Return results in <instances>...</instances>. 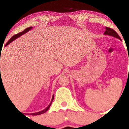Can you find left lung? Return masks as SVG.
Wrapping results in <instances>:
<instances>
[{"label":"left lung","instance_id":"obj_1","mask_svg":"<svg viewBox=\"0 0 129 129\" xmlns=\"http://www.w3.org/2000/svg\"><path fill=\"white\" fill-rule=\"evenodd\" d=\"M105 29H106V31H105L104 35L112 36V37H116V38L119 39V40H121L120 37H119V35H118V34L116 33V31H114L113 29H112V28H108V27H106Z\"/></svg>","mask_w":129,"mask_h":129}]
</instances>
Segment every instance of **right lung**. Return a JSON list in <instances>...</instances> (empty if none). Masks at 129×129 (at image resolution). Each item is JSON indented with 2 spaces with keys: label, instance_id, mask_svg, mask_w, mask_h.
<instances>
[{
  "label": "right lung",
  "instance_id": "1",
  "mask_svg": "<svg viewBox=\"0 0 129 129\" xmlns=\"http://www.w3.org/2000/svg\"><path fill=\"white\" fill-rule=\"evenodd\" d=\"M32 28H33L32 27H29V28H26V29H25L23 31H22V32H20V33H19V34H16V35H13V37H11V38L10 39V40H9L8 41V43H7L6 44V46H6L7 45H8V44H10V43H11V42H13V41H14V40H15L16 39H17L18 37H20V36H21V35H23V34H26V33H27V32H28V31H29L30 30V29H32ZM53 98H54V95H53V96H52V101H51V102H50V105H49L47 107H46V109H44V110H42V111L38 112H36V113L30 114L32 115V116H36V115H40V114H43V113H45V112H46L48 110L49 108L50 107L51 104H52V101H53Z\"/></svg>",
  "mask_w": 129,
  "mask_h": 129
}]
</instances>
